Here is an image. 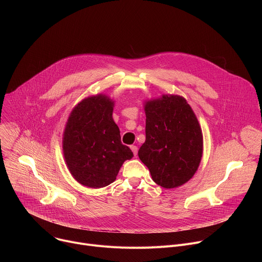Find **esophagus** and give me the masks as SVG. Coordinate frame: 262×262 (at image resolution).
<instances>
[{
    "label": "esophagus",
    "mask_w": 262,
    "mask_h": 262,
    "mask_svg": "<svg viewBox=\"0 0 262 262\" xmlns=\"http://www.w3.org/2000/svg\"><path fill=\"white\" fill-rule=\"evenodd\" d=\"M130 149H132V151L134 152V156L137 157V155H138V147L135 146V145H132V146H130Z\"/></svg>",
    "instance_id": "obj_1"
}]
</instances>
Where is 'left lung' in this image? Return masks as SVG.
<instances>
[{"label": "left lung", "instance_id": "1", "mask_svg": "<svg viewBox=\"0 0 262 262\" xmlns=\"http://www.w3.org/2000/svg\"><path fill=\"white\" fill-rule=\"evenodd\" d=\"M146 140L138 156L156 183L173 189L196 173L203 137L190 104L179 95H163L145 103Z\"/></svg>", "mask_w": 262, "mask_h": 262}]
</instances>
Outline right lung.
Instances as JSON below:
<instances>
[{
  "label": "right lung",
  "instance_id": "add662e5",
  "mask_svg": "<svg viewBox=\"0 0 262 262\" xmlns=\"http://www.w3.org/2000/svg\"><path fill=\"white\" fill-rule=\"evenodd\" d=\"M114 101L103 94L89 96L73 107L63 134L66 165L78 182L99 189L115 181L134 155L121 143L113 119Z\"/></svg>",
  "mask_w": 262,
  "mask_h": 262
}]
</instances>
